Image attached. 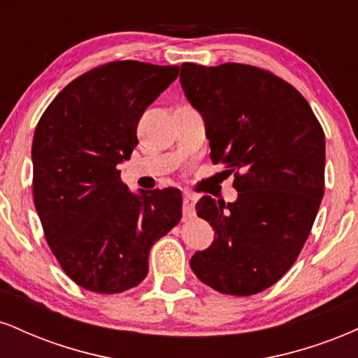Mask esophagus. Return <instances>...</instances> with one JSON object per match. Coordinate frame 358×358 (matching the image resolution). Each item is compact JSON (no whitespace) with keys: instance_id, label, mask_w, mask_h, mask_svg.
I'll return each mask as SVG.
<instances>
[{"instance_id":"esophagus-1","label":"esophagus","mask_w":358,"mask_h":358,"mask_svg":"<svg viewBox=\"0 0 358 358\" xmlns=\"http://www.w3.org/2000/svg\"><path fill=\"white\" fill-rule=\"evenodd\" d=\"M195 203H196L195 195H192V193H185L183 195V217L185 219H188V217H192L193 213H195Z\"/></svg>"}]
</instances>
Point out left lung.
Wrapping results in <instances>:
<instances>
[{"mask_svg": "<svg viewBox=\"0 0 358 358\" xmlns=\"http://www.w3.org/2000/svg\"><path fill=\"white\" fill-rule=\"evenodd\" d=\"M180 84L203 117L212 162L227 163L237 190L236 202L196 203L215 237L190 268L219 293H261L293 266L313 227L324 185L323 129L293 85L252 65L185 62Z\"/></svg>", "mask_w": 358, "mask_h": 358, "instance_id": "left-lung-1", "label": "left lung"}]
</instances>
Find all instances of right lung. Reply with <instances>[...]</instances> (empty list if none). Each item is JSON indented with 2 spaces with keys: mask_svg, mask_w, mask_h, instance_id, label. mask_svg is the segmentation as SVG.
I'll return each mask as SVG.
<instances>
[{
  "mask_svg": "<svg viewBox=\"0 0 358 358\" xmlns=\"http://www.w3.org/2000/svg\"><path fill=\"white\" fill-rule=\"evenodd\" d=\"M178 65L110 62L72 80L35 129L34 200L45 237L73 282L102 294L138 286L150 249L182 219V192H131L119 165L143 113Z\"/></svg>",
  "mask_w": 358,
  "mask_h": 358,
  "instance_id": "right-lung-1",
  "label": "right lung"
}]
</instances>
